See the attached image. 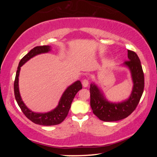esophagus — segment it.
Here are the masks:
<instances>
[{
    "label": "esophagus",
    "instance_id": "obj_1",
    "mask_svg": "<svg viewBox=\"0 0 157 157\" xmlns=\"http://www.w3.org/2000/svg\"><path fill=\"white\" fill-rule=\"evenodd\" d=\"M82 85H83L84 87H87L89 85V79H84L83 80H82Z\"/></svg>",
    "mask_w": 157,
    "mask_h": 157
}]
</instances>
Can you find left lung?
Wrapping results in <instances>:
<instances>
[{
  "label": "left lung",
  "instance_id": "8db88e82",
  "mask_svg": "<svg viewBox=\"0 0 157 157\" xmlns=\"http://www.w3.org/2000/svg\"><path fill=\"white\" fill-rule=\"evenodd\" d=\"M128 59L124 64L128 66L132 73L134 86L131 96L123 102L111 103L103 96L97 86H90V105L93 112L101 121L105 122L118 121L127 118L134 111L139 104L144 89V73L141 63L136 53L127 50Z\"/></svg>",
  "mask_w": 157,
  "mask_h": 157
}]
</instances>
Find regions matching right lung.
I'll return each mask as SVG.
<instances>
[{"mask_svg": "<svg viewBox=\"0 0 157 157\" xmlns=\"http://www.w3.org/2000/svg\"><path fill=\"white\" fill-rule=\"evenodd\" d=\"M50 50V47L49 46H36L32 49L27 55H25L18 63L14 83L15 99L23 114L33 123L44 126L55 125L63 122L68 115L74 97L75 96L77 93L82 89V85L80 81H77L70 86H68L63 94L57 107L50 112L45 113H34L26 107L21 100L19 90H18V76H19L21 67L30 58L41 53L48 52Z\"/></svg>", "mask_w": 157, "mask_h": 157, "instance_id": "obj_1", "label": "right lung"}]
</instances>
